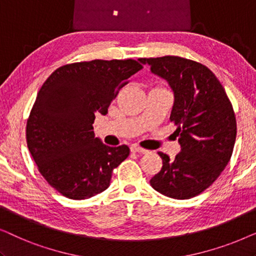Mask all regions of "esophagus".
Returning a JSON list of instances; mask_svg holds the SVG:
<instances>
[{
    "instance_id": "esophagus-1",
    "label": "esophagus",
    "mask_w": 256,
    "mask_h": 256,
    "mask_svg": "<svg viewBox=\"0 0 256 256\" xmlns=\"http://www.w3.org/2000/svg\"><path fill=\"white\" fill-rule=\"evenodd\" d=\"M130 150L132 152H140V154H148L149 152L146 149H143V148H141V146H130Z\"/></svg>"
}]
</instances>
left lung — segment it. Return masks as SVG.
I'll list each match as a JSON object with an SVG mask.
<instances>
[{
  "label": "left lung",
  "mask_w": 256,
  "mask_h": 256,
  "mask_svg": "<svg viewBox=\"0 0 256 256\" xmlns=\"http://www.w3.org/2000/svg\"><path fill=\"white\" fill-rule=\"evenodd\" d=\"M154 74L166 79L174 94L170 121L177 126L180 152H158L163 166L150 184L174 199H190L225 169L236 138L233 106L218 78L205 65L177 56L140 58Z\"/></svg>",
  "instance_id": "left-lung-1"
}]
</instances>
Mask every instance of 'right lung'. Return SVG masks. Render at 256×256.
<instances>
[{
  "mask_svg": "<svg viewBox=\"0 0 256 256\" xmlns=\"http://www.w3.org/2000/svg\"><path fill=\"white\" fill-rule=\"evenodd\" d=\"M142 68L134 59L73 62L40 87L26 121V144L42 176L64 197L82 200L104 191L129 156L127 146L94 138L93 124Z\"/></svg>",
  "mask_w": 256,
  "mask_h": 256,
  "instance_id": "obj_1",
  "label": "right lung"
}]
</instances>
